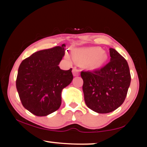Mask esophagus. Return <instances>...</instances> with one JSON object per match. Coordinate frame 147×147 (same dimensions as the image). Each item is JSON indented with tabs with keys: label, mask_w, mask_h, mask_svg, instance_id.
I'll return each mask as SVG.
<instances>
[{
	"label": "esophagus",
	"mask_w": 147,
	"mask_h": 147,
	"mask_svg": "<svg viewBox=\"0 0 147 147\" xmlns=\"http://www.w3.org/2000/svg\"><path fill=\"white\" fill-rule=\"evenodd\" d=\"M72 74H73V75L75 76V77H76V76H79V69H77L76 67L73 68V69H72Z\"/></svg>",
	"instance_id": "1"
}]
</instances>
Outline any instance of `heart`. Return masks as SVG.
Listing matches in <instances>:
<instances>
[{
	"instance_id": "b5f03b06",
	"label": "heart",
	"mask_w": 147,
	"mask_h": 147,
	"mask_svg": "<svg viewBox=\"0 0 147 147\" xmlns=\"http://www.w3.org/2000/svg\"><path fill=\"white\" fill-rule=\"evenodd\" d=\"M73 60L78 63H85L86 66L90 70H97L102 68L108 60L107 53L97 47L77 48L72 53ZM65 58L70 61L69 55H65Z\"/></svg>"
}]
</instances>
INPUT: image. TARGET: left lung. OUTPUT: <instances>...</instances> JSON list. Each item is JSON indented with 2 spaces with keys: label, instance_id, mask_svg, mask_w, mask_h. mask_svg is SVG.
<instances>
[{
  "label": "left lung",
  "instance_id": "obj_1",
  "mask_svg": "<svg viewBox=\"0 0 147 147\" xmlns=\"http://www.w3.org/2000/svg\"><path fill=\"white\" fill-rule=\"evenodd\" d=\"M111 61L93 72L82 71L84 100L88 107L98 113H108L125 100L131 84L127 61L117 51L110 48Z\"/></svg>",
  "mask_w": 147,
  "mask_h": 147
}]
</instances>
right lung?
Instances as JSON below:
<instances>
[{
  "label": "right lung",
  "instance_id": "right-lung-1",
  "mask_svg": "<svg viewBox=\"0 0 147 147\" xmlns=\"http://www.w3.org/2000/svg\"><path fill=\"white\" fill-rule=\"evenodd\" d=\"M65 45L32 54L21 62L16 85L25 109L36 116H47L59 109L62 90L73 79L72 68L59 66Z\"/></svg>",
  "mask_w": 147,
  "mask_h": 147
}]
</instances>
